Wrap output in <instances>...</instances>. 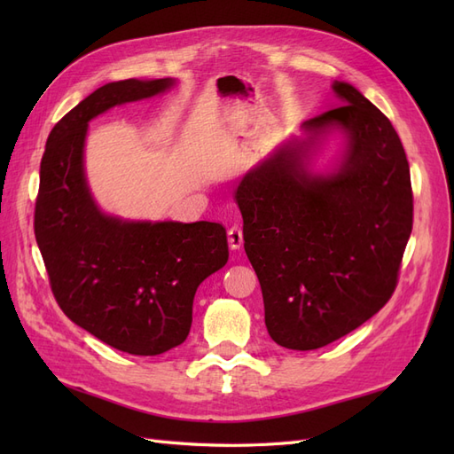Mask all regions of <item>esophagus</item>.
Returning a JSON list of instances; mask_svg holds the SVG:
<instances>
[{"instance_id":"34e87169","label":"esophagus","mask_w":454,"mask_h":454,"mask_svg":"<svg viewBox=\"0 0 454 454\" xmlns=\"http://www.w3.org/2000/svg\"><path fill=\"white\" fill-rule=\"evenodd\" d=\"M227 240H229V248L231 250H240L242 244H244V235H242V229L240 227H231L227 231Z\"/></svg>"}]
</instances>
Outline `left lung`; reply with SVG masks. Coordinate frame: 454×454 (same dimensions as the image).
Instances as JSON below:
<instances>
[{
    "instance_id": "8db88e82",
    "label": "left lung",
    "mask_w": 454,
    "mask_h": 454,
    "mask_svg": "<svg viewBox=\"0 0 454 454\" xmlns=\"http://www.w3.org/2000/svg\"><path fill=\"white\" fill-rule=\"evenodd\" d=\"M332 90L342 106L305 121L235 191L267 332L292 350L325 347L387 305L413 229L400 136L350 83ZM332 137L338 153L316 169Z\"/></svg>"
}]
</instances>
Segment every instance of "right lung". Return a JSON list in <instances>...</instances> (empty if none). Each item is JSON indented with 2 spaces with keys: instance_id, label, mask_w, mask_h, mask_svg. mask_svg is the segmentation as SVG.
Instances as JSON below:
<instances>
[{
  "instance_id": "right-lung-1",
  "label": "right lung",
  "mask_w": 454,
  "mask_h": 454,
  "mask_svg": "<svg viewBox=\"0 0 454 454\" xmlns=\"http://www.w3.org/2000/svg\"><path fill=\"white\" fill-rule=\"evenodd\" d=\"M177 81L125 79L81 100L49 134L39 170L35 240L64 314L106 345L157 356L187 339L197 287L229 259L223 225L104 212L85 170L89 122L153 98Z\"/></svg>"
}]
</instances>
